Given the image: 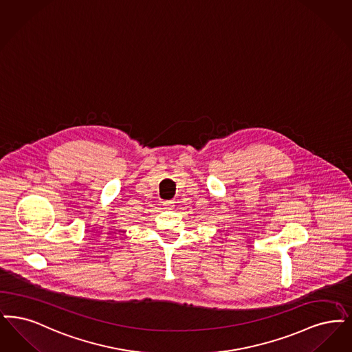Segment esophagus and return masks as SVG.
Instances as JSON below:
<instances>
[{"mask_svg":"<svg viewBox=\"0 0 352 352\" xmlns=\"http://www.w3.org/2000/svg\"><path fill=\"white\" fill-rule=\"evenodd\" d=\"M163 205H164L166 209H172L173 208V201H164Z\"/></svg>","mask_w":352,"mask_h":352,"instance_id":"1","label":"esophagus"}]
</instances>
